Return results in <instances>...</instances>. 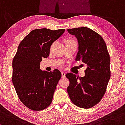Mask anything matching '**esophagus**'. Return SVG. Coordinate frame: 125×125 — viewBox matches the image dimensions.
I'll use <instances>...</instances> for the list:
<instances>
[{
	"label": "esophagus",
	"mask_w": 125,
	"mask_h": 125,
	"mask_svg": "<svg viewBox=\"0 0 125 125\" xmlns=\"http://www.w3.org/2000/svg\"><path fill=\"white\" fill-rule=\"evenodd\" d=\"M61 76H62V78L65 77V73H64V72L61 73Z\"/></svg>",
	"instance_id": "obj_1"
}]
</instances>
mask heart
Returning <instances> with one entry per match:
<instances>
[{
	"label": "heart",
	"instance_id": "b5f03b06",
	"mask_svg": "<svg viewBox=\"0 0 125 125\" xmlns=\"http://www.w3.org/2000/svg\"><path fill=\"white\" fill-rule=\"evenodd\" d=\"M66 42H67H67H76L75 40H74L73 39H71V38L67 39ZM51 47H52V46H51Z\"/></svg>",
	"mask_w": 125,
	"mask_h": 125
}]
</instances>
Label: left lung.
<instances>
[{"label":"left lung","instance_id":"left-lung-1","mask_svg":"<svg viewBox=\"0 0 125 125\" xmlns=\"http://www.w3.org/2000/svg\"><path fill=\"white\" fill-rule=\"evenodd\" d=\"M67 31L78 40L75 61L87 67L84 77L66 74L70 80L67 92L75 106L89 109L99 103L106 93L110 78V55L103 38L92 29L81 27Z\"/></svg>","mask_w":125,"mask_h":125}]
</instances>
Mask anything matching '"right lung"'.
I'll use <instances>...</instances> for the list:
<instances>
[{"label": "right lung", "mask_w": 125, "mask_h": 125, "mask_svg": "<svg viewBox=\"0 0 125 125\" xmlns=\"http://www.w3.org/2000/svg\"><path fill=\"white\" fill-rule=\"evenodd\" d=\"M65 31L47 28L32 31L23 39L12 61V80L19 100L34 111L51 104L61 73L58 70H40L42 58H47L50 47Z\"/></svg>", "instance_id": "right-lung-1"}]
</instances>
